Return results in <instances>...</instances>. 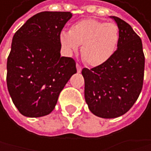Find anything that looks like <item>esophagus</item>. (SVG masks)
<instances>
[{
    "instance_id": "34e87169",
    "label": "esophagus",
    "mask_w": 151,
    "mask_h": 151,
    "mask_svg": "<svg viewBox=\"0 0 151 151\" xmlns=\"http://www.w3.org/2000/svg\"><path fill=\"white\" fill-rule=\"evenodd\" d=\"M76 67H77V70H78V72H81V70H82V68H81V66L80 65V64H76Z\"/></svg>"
}]
</instances>
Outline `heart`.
Wrapping results in <instances>:
<instances>
[{"label": "heart", "mask_w": 151, "mask_h": 151, "mask_svg": "<svg viewBox=\"0 0 151 151\" xmlns=\"http://www.w3.org/2000/svg\"><path fill=\"white\" fill-rule=\"evenodd\" d=\"M60 46L71 55L81 46V55L91 66L101 65L112 57L119 42V30L115 23L85 19L74 23L70 32L59 34Z\"/></svg>", "instance_id": "heart-1"}]
</instances>
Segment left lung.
<instances>
[{
    "label": "left lung",
    "instance_id": "1",
    "mask_svg": "<svg viewBox=\"0 0 151 151\" xmlns=\"http://www.w3.org/2000/svg\"><path fill=\"white\" fill-rule=\"evenodd\" d=\"M119 42L112 57L91 70L84 68V96L90 111L103 119L125 114L138 100L143 85L145 57L141 39L126 22L115 16Z\"/></svg>",
    "mask_w": 151,
    "mask_h": 151
}]
</instances>
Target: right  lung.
Listing matches in <instances>:
<instances>
[{
	"instance_id": "add662e5",
	"label": "right lung",
	"mask_w": 151,
	"mask_h": 151,
	"mask_svg": "<svg viewBox=\"0 0 151 151\" xmlns=\"http://www.w3.org/2000/svg\"><path fill=\"white\" fill-rule=\"evenodd\" d=\"M70 12H42L29 19L12 38L7 60V87L21 114H50L60 91L77 72L74 60L60 56L59 34Z\"/></svg>"
}]
</instances>
